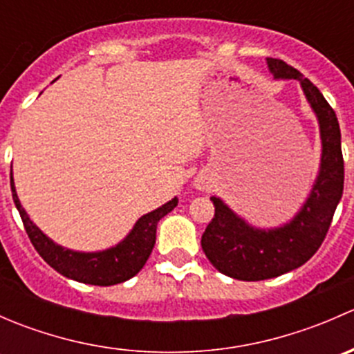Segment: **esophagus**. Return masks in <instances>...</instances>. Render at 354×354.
Here are the masks:
<instances>
[{"instance_id": "obj_1", "label": "esophagus", "mask_w": 354, "mask_h": 354, "mask_svg": "<svg viewBox=\"0 0 354 354\" xmlns=\"http://www.w3.org/2000/svg\"><path fill=\"white\" fill-rule=\"evenodd\" d=\"M197 187L200 188V190H203V188L207 187V185H205V181H198V183H197Z\"/></svg>"}]
</instances>
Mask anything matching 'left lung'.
Wrapping results in <instances>:
<instances>
[{
	"instance_id": "left-lung-1",
	"label": "left lung",
	"mask_w": 354,
	"mask_h": 354,
	"mask_svg": "<svg viewBox=\"0 0 354 354\" xmlns=\"http://www.w3.org/2000/svg\"><path fill=\"white\" fill-rule=\"evenodd\" d=\"M276 78H295L315 111L322 138V162L313 190L298 216L283 227L253 230L219 198L210 197L214 217L202 234V250L219 272L238 281H263L298 269L320 248L344 188L341 130L322 92L283 59H267Z\"/></svg>"
}]
</instances>
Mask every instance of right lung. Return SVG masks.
<instances>
[{"instance_id":"right-lung-1","label":"right lung","mask_w":354,"mask_h":354,"mask_svg":"<svg viewBox=\"0 0 354 354\" xmlns=\"http://www.w3.org/2000/svg\"><path fill=\"white\" fill-rule=\"evenodd\" d=\"M10 181H12L13 202L22 217L28 240L37 250L39 255L62 276L78 281V283L94 284V286H113V284L124 283L140 272L154 248L157 223L160 217L166 216L178 205V198H173L159 209L142 216L131 233L114 248L99 253H78L56 245L28 219L27 212L17 197L13 178H10Z\"/></svg>"}]
</instances>
